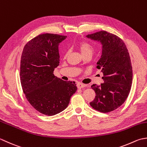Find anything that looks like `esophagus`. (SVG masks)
<instances>
[{"instance_id": "esophagus-1", "label": "esophagus", "mask_w": 147, "mask_h": 147, "mask_svg": "<svg viewBox=\"0 0 147 147\" xmlns=\"http://www.w3.org/2000/svg\"><path fill=\"white\" fill-rule=\"evenodd\" d=\"M77 88L79 89H81L82 88H84V87L86 86V84H82V83H80V82H78L77 84Z\"/></svg>"}]
</instances>
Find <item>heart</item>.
<instances>
[{
    "mask_svg": "<svg viewBox=\"0 0 147 147\" xmlns=\"http://www.w3.org/2000/svg\"><path fill=\"white\" fill-rule=\"evenodd\" d=\"M77 48L82 53V55L84 56L86 54H92L93 52V47L91 44H90L86 42H80L77 44ZM69 55V51L68 50L65 51V57H67Z\"/></svg>",
    "mask_w": 147,
    "mask_h": 147,
    "instance_id": "b5f03b06",
    "label": "heart"
}]
</instances>
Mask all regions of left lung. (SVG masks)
Masks as SVG:
<instances>
[{"mask_svg": "<svg viewBox=\"0 0 147 147\" xmlns=\"http://www.w3.org/2000/svg\"><path fill=\"white\" fill-rule=\"evenodd\" d=\"M102 44V55L96 68L103 74L104 82L93 84L95 98L90 105L97 111L108 113L121 107L131 90L133 70L126 46L121 38L106 31L86 36Z\"/></svg>", "mask_w": 147, "mask_h": 147, "instance_id": "obj_1", "label": "left lung"}]
</instances>
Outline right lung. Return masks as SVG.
I'll return each instance as SVG.
<instances>
[{
    "mask_svg": "<svg viewBox=\"0 0 147 147\" xmlns=\"http://www.w3.org/2000/svg\"><path fill=\"white\" fill-rule=\"evenodd\" d=\"M67 36L43 34L24 47L20 61V81L30 104L44 115L51 116L67 108L77 88L54 75L59 65L58 45Z\"/></svg>",
    "mask_w": 147,
    "mask_h": 147,
    "instance_id": "add662e5",
    "label": "right lung"
}]
</instances>
